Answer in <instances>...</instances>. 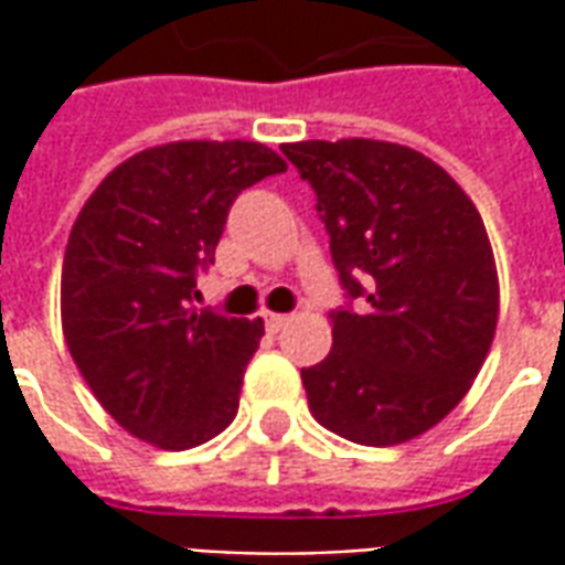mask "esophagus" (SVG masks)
<instances>
[{
	"label": "esophagus",
	"instance_id": "34e87169",
	"mask_svg": "<svg viewBox=\"0 0 565 565\" xmlns=\"http://www.w3.org/2000/svg\"><path fill=\"white\" fill-rule=\"evenodd\" d=\"M287 315H266V330L269 332H281L287 327Z\"/></svg>",
	"mask_w": 565,
	"mask_h": 565
}]
</instances>
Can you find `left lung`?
<instances>
[{
	"label": "left lung",
	"instance_id": "left-lung-1",
	"mask_svg": "<svg viewBox=\"0 0 565 565\" xmlns=\"http://www.w3.org/2000/svg\"><path fill=\"white\" fill-rule=\"evenodd\" d=\"M318 196L332 263L363 311H330L332 348L302 369L335 436L391 448L450 415L493 342L499 278L484 221L438 162L375 139L281 145Z\"/></svg>",
	"mask_w": 565,
	"mask_h": 565
}]
</instances>
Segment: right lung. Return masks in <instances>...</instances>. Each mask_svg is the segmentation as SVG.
<instances>
[{
    "instance_id": "add662e5",
    "label": "right lung",
    "mask_w": 565,
    "mask_h": 565,
    "mask_svg": "<svg viewBox=\"0 0 565 565\" xmlns=\"http://www.w3.org/2000/svg\"><path fill=\"white\" fill-rule=\"evenodd\" d=\"M287 162L259 141H172L120 162L84 202L63 259L68 354L127 433L186 450L233 424L263 320L196 311L235 196Z\"/></svg>"
}]
</instances>
